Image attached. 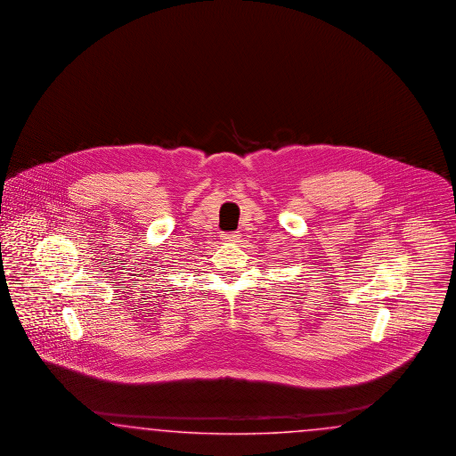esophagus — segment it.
I'll list each match as a JSON object with an SVG mask.
<instances>
[{
  "mask_svg": "<svg viewBox=\"0 0 456 456\" xmlns=\"http://www.w3.org/2000/svg\"><path fill=\"white\" fill-rule=\"evenodd\" d=\"M222 240L224 242H239V234L237 232H224V234L221 235Z\"/></svg>",
  "mask_w": 456,
  "mask_h": 456,
  "instance_id": "1",
  "label": "esophagus"
}]
</instances>
